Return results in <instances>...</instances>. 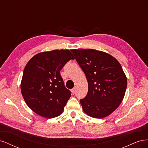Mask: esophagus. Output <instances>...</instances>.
<instances>
[{
    "instance_id": "34e87169",
    "label": "esophagus",
    "mask_w": 148,
    "mask_h": 148,
    "mask_svg": "<svg viewBox=\"0 0 148 148\" xmlns=\"http://www.w3.org/2000/svg\"><path fill=\"white\" fill-rule=\"evenodd\" d=\"M71 92H72L73 95H74V94L75 93V91H76L75 88H73L72 89H71Z\"/></svg>"
}]
</instances>
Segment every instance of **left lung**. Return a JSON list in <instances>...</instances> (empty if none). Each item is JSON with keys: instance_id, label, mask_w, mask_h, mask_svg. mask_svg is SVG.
Wrapping results in <instances>:
<instances>
[{"instance_id": "1", "label": "left lung", "mask_w": 148, "mask_h": 148, "mask_svg": "<svg viewBox=\"0 0 148 148\" xmlns=\"http://www.w3.org/2000/svg\"><path fill=\"white\" fill-rule=\"evenodd\" d=\"M86 75L88 92L80 100L84 112L93 118L107 117L122 102L127 79L119 61L109 53L95 49H72Z\"/></svg>"}]
</instances>
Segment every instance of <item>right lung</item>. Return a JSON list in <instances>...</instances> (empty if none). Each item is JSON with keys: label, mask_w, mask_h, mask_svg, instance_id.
Wrapping results in <instances>:
<instances>
[{"label": "right lung", "mask_w": 148, "mask_h": 148, "mask_svg": "<svg viewBox=\"0 0 148 148\" xmlns=\"http://www.w3.org/2000/svg\"><path fill=\"white\" fill-rule=\"evenodd\" d=\"M68 49L42 52L26 65L20 88L26 104L41 117L52 119L61 115L71 96L65 86L60 70L74 59Z\"/></svg>", "instance_id": "add662e5"}]
</instances>
